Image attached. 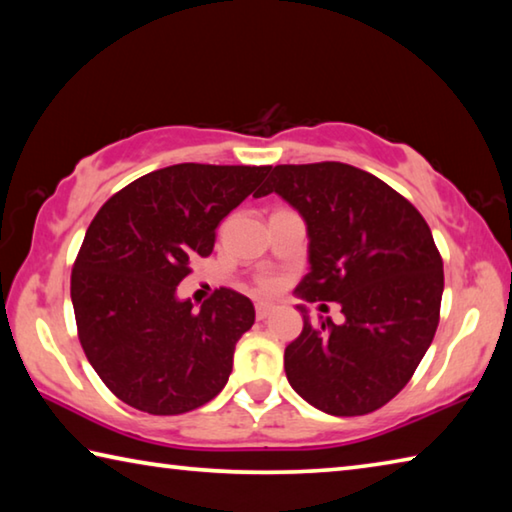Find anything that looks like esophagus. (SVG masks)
I'll return each instance as SVG.
<instances>
[{"instance_id":"1","label":"esophagus","mask_w":512,"mask_h":512,"mask_svg":"<svg viewBox=\"0 0 512 512\" xmlns=\"http://www.w3.org/2000/svg\"><path fill=\"white\" fill-rule=\"evenodd\" d=\"M275 311V305H271V302H257L255 305V314H257V318L259 320H264V318H268Z\"/></svg>"}]
</instances>
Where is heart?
<instances>
[{
    "instance_id": "b5f03b06",
    "label": "heart",
    "mask_w": 512,
    "mask_h": 512,
    "mask_svg": "<svg viewBox=\"0 0 512 512\" xmlns=\"http://www.w3.org/2000/svg\"><path fill=\"white\" fill-rule=\"evenodd\" d=\"M257 287H259V291L271 293V291L277 289V280H275V277H262V280L257 282Z\"/></svg>"
}]
</instances>
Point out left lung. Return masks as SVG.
<instances>
[{
    "mask_svg": "<svg viewBox=\"0 0 512 512\" xmlns=\"http://www.w3.org/2000/svg\"><path fill=\"white\" fill-rule=\"evenodd\" d=\"M275 192L307 223L309 273L296 296L339 302L343 323H311L284 350L293 391L329 415H366L409 384L443 300V259L422 214L368 171L343 162L277 164ZM325 307V305H320Z\"/></svg>",
    "mask_w": 512,
    "mask_h": 512,
    "instance_id": "1",
    "label": "left lung"
}]
</instances>
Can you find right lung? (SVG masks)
<instances>
[{
  "label": "right lung",
  "mask_w": 512,
  "mask_h": 512,
  "mask_svg": "<svg viewBox=\"0 0 512 512\" xmlns=\"http://www.w3.org/2000/svg\"><path fill=\"white\" fill-rule=\"evenodd\" d=\"M268 171L173 164L137 178L92 219L72 268V305L85 357L121 402L180 415L228 384L235 345L255 323L253 302L216 289L194 309L176 287Z\"/></svg>",
  "instance_id": "add662e5"
}]
</instances>
